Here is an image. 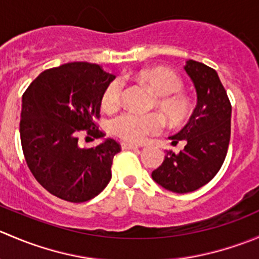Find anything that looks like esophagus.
Returning a JSON list of instances; mask_svg holds the SVG:
<instances>
[{
	"instance_id": "obj_1",
	"label": "esophagus",
	"mask_w": 259,
	"mask_h": 259,
	"mask_svg": "<svg viewBox=\"0 0 259 259\" xmlns=\"http://www.w3.org/2000/svg\"><path fill=\"white\" fill-rule=\"evenodd\" d=\"M121 148L124 149V150H132V149H139V145L129 144V143H122Z\"/></svg>"
}]
</instances>
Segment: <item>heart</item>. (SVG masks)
Wrapping results in <instances>:
<instances>
[{"label":"heart","instance_id":"b5f03b06","mask_svg":"<svg viewBox=\"0 0 259 259\" xmlns=\"http://www.w3.org/2000/svg\"><path fill=\"white\" fill-rule=\"evenodd\" d=\"M133 77L149 88L155 95L151 108L158 109L171 125L184 122L192 113V105L188 96L177 93L183 82L176 72L163 66L145 67L134 72ZM122 101V83L111 80L104 86L100 94V106L106 113H115L120 109ZM164 121L160 115L151 113L146 115L125 114L115 120L114 133L125 142L140 144L151 134L163 129Z\"/></svg>","mask_w":259,"mask_h":259}]
</instances>
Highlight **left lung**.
I'll list each match as a JSON object with an SVG mask.
<instances>
[{
    "instance_id": "8db88e82",
    "label": "left lung",
    "mask_w": 259,
    "mask_h": 259,
    "mask_svg": "<svg viewBox=\"0 0 259 259\" xmlns=\"http://www.w3.org/2000/svg\"><path fill=\"white\" fill-rule=\"evenodd\" d=\"M197 90L198 103L188 124L170 138L171 144L185 143L179 154L166 151L151 177L174 193L199 189L215 177L224 163L231 140L232 105L214 69L189 60L184 67Z\"/></svg>"
}]
</instances>
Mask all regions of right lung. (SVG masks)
I'll return each instance as SVG.
<instances>
[{
  "label": "right lung",
  "mask_w": 259,
  "mask_h": 259,
  "mask_svg": "<svg viewBox=\"0 0 259 259\" xmlns=\"http://www.w3.org/2000/svg\"><path fill=\"white\" fill-rule=\"evenodd\" d=\"M114 75L100 65L69 62L45 70L22 95L20 137L23 156L35 179L55 197L82 203L100 194L111 179L121 146L106 139L81 149L82 132L100 139V94Z\"/></svg>",
  "instance_id": "add662e5"
}]
</instances>
